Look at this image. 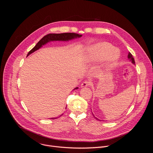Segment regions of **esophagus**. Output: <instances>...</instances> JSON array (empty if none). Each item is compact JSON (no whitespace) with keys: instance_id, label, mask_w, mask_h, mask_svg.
Masks as SVG:
<instances>
[{"instance_id":"obj_1","label":"esophagus","mask_w":153,"mask_h":153,"mask_svg":"<svg viewBox=\"0 0 153 153\" xmlns=\"http://www.w3.org/2000/svg\"><path fill=\"white\" fill-rule=\"evenodd\" d=\"M91 84V82H89V81H85V82H83L81 84V87H82V88H85V87L90 85Z\"/></svg>"}]
</instances>
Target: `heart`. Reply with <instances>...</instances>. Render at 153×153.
Here are the masks:
<instances>
[{
	"instance_id": "heart-1",
	"label": "heart",
	"mask_w": 153,
	"mask_h": 153,
	"mask_svg": "<svg viewBox=\"0 0 153 153\" xmlns=\"http://www.w3.org/2000/svg\"><path fill=\"white\" fill-rule=\"evenodd\" d=\"M119 52L117 49L106 42L101 43L88 51V57L92 61H98L105 59L106 65L111 67L117 62Z\"/></svg>"
}]
</instances>
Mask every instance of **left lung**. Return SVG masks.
<instances>
[{
  "label": "left lung",
  "mask_w": 153,
  "mask_h": 153,
  "mask_svg": "<svg viewBox=\"0 0 153 153\" xmlns=\"http://www.w3.org/2000/svg\"><path fill=\"white\" fill-rule=\"evenodd\" d=\"M128 58L129 59V60L133 64H135V61H134V57H133V55L131 54V53H128ZM94 116V115H93ZM97 120H99V119H97V117H94Z\"/></svg>",
  "instance_id": "obj_1"
}]
</instances>
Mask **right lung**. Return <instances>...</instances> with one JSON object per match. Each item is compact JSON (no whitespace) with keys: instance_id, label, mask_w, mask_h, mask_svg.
I'll list each match as a JSON object with an SVG mask.
<instances>
[{"instance_id":"obj_1","label":"right lung","mask_w":153,"mask_h":153,"mask_svg":"<svg viewBox=\"0 0 153 153\" xmlns=\"http://www.w3.org/2000/svg\"><path fill=\"white\" fill-rule=\"evenodd\" d=\"M82 37V35L78 34H76V33H60V34H53V33L52 34H48L45 36L43 37H42L39 41V42L36 45V46L28 52V53L27 54V56H28L30 54L34 53L36 50H39L43 45H45L46 43H47L48 42H49L50 41H57V40H59V41H68L70 40H72V39H75V38H79V37ZM76 89H78V87H76V88H75L73 90H76ZM62 115H63V114H62ZM62 115H60V116ZM57 117H53V118H51V119H56Z\"/></svg>"}]
</instances>
